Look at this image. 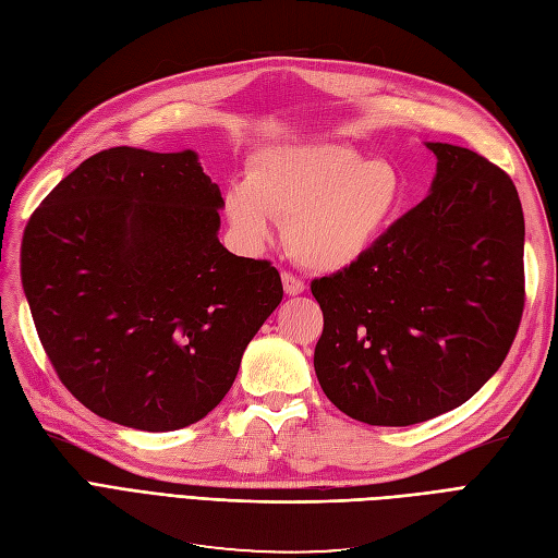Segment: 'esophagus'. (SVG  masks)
<instances>
[{
	"mask_svg": "<svg viewBox=\"0 0 558 558\" xmlns=\"http://www.w3.org/2000/svg\"><path fill=\"white\" fill-rule=\"evenodd\" d=\"M281 281H283V291H286V295H300V293H305V281L302 279H298L295 275H291V272H281Z\"/></svg>",
	"mask_w": 558,
	"mask_h": 558,
	"instance_id": "obj_1",
	"label": "esophagus"
}]
</instances>
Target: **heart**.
I'll return each mask as SVG.
<instances>
[{
  "label": "heart",
  "instance_id": "1",
  "mask_svg": "<svg viewBox=\"0 0 558 558\" xmlns=\"http://www.w3.org/2000/svg\"><path fill=\"white\" fill-rule=\"evenodd\" d=\"M402 205L396 167L342 144L265 148L246 181L226 193V216L244 244L260 246L272 238V221L286 223L293 256L320 272L365 258Z\"/></svg>",
  "mask_w": 558,
  "mask_h": 558
}]
</instances>
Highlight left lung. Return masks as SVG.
I'll return each mask as SVG.
<instances>
[{"instance_id":"1","label":"left lung","mask_w":558,"mask_h":558,"mask_svg":"<svg viewBox=\"0 0 558 558\" xmlns=\"http://www.w3.org/2000/svg\"><path fill=\"white\" fill-rule=\"evenodd\" d=\"M430 193L365 258L312 281L324 312L320 388L369 426L459 408L496 375L523 314V211L512 179L470 148L428 142Z\"/></svg>"}]
</instances>
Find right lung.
Wrapping results in <instances>:
<instances>
[{
  "instance_id": "1",
  "label": "right lung",
  "mask_w": 558,
  "mask_h": 558,
  "mask_svg": "<svg viewBox=\"0 0 558 558\" xmlns=\"http://www.w3.org/2000/svg\"><path fill=\"white\" fill-rule=\"evenodd\" d=\"M223 197L195 150L116 146L29 216L23 289L46 356L81 404L165 433L205 418L277 310L269 260L218 242Z\"/></svg>"
}]
</instances>
